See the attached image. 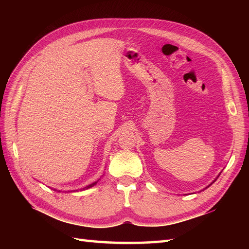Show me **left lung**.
<instances>
[{
	"label": "left lung",
	"instance_id": "8db88e82",
	"mask_svg": "<svg viewBox=\"0 0 249 249\" xmlns=\"http://www.w3.org/2000/svg\"><path fill=\"white\" fill-rule=\"evenodd\" d=\"M209 186H210V185H209Z\"/></svg>",
	"mask_w": 249,
	"mask_h": 249
}]
</instances>
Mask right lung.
<instances>
[{
  "label": "right lung",
  "instance_id": "1",
  "mask_svg": "<svg viewBox=\"0 0 249 249\" xmlns=\"http://www.w3.org/2000/svg\"><path fill=\"white\" fill-rule=\"evenodd\" d=\"M97 182H98V181H96V182H94V183H92V184H89V185H88V186H87V187H84V188H81V189H82V190H84V189L91 188V187H93V186H94V185H96V184H97ZM54 190H56V189H54ZM59 192H60V190H59ZM73 192H75V190H73Z\"/></svg>",
  "mask_w": 249,
  "mask_h": 249
}]
</instances>
